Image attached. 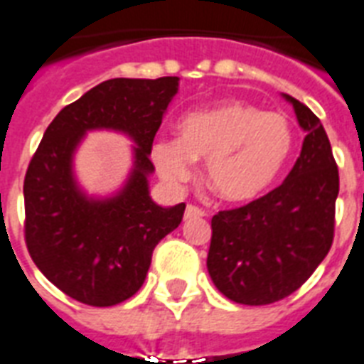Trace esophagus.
<instances>
[{
	"label": "esophagus",
	"instance_id": "34e87169",
	"mask_svg": "<svg viewBox=\"0 0 364 364\" xmlns=\"http://www.w3.org/2000/svg\"><path fill=\"white\" fill-rule=\"evenodd\" d=\"M205 215V210L204 208H198V205L194 204H188L185 208V219H194V217H204Z\"/></svg>",
	"mask_w": 364,
	"mask_h": 364
}]
</instances>
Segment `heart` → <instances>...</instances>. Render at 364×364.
I'll return each instance as SVG.
<instances>
[{"label": "heart", "instance_id": "heart-1", "mask_svg": "<svg viewBox=\"0 0 364 364\" xmlns=\"http://www.w3.org/2000/svg\"><path fill=\"white\" fill-rule=\"evenodd\" d=\"M293 128L287 117L230 100L188 113L179 122V139L160 137L151 160L168 183H185L194 159H205V181L219 198L247 202L270 187L287 162Z\"/></svg>", "mask_w": 364, "mask_h": 364}]
</instances>
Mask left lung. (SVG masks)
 I'll use <instances>...</instances> for the list:
<instances>
[{
  "label": "left lung",
  "instance_id": "1",
  "mask_svg": "<svg viewBox=\"0 0 364 364\" xmlns=\"http://www.w3.org/2000/svg\"><path fill=\"white\" fill-rule=\"evenodd\" d=\"M306 130L287 179L264 196L211 219L208 272L227 299L247 306L283 300L306 283L334 240L338 166L327 132L293 96Z\"/></svg>",
  "mask_w": 364,
  "mask_h": 364
}]
</instances>
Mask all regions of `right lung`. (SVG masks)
Returning a JSON list of instances; mask_svg holds the SVG:
<instances>
[{"instance_id":"1","label":"right lung","mask_w":364,"mask_h":364,"mask_svg":"<svg viewBox=\"0 0 364 364\" xmlns=\"http://www.w3.org/2000/svg\"><path fill=\"white\" fill-rule=\"evenodd\" d=\"M177 77L109 79L65 105L45 130L24 177V240L48 282L87 306L121 304L145 282L154 247L176 230L185 204L160 208L147 176L154 136ZM94 127L126 131L136 141V168L121 195L88 200L70 176V156Z\"/></svg>"}]
</instances>
